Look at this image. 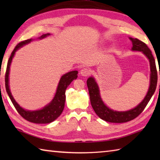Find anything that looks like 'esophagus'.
Segmentation results:
<instances>
[{"instance_id":"1","label":"esophagus","mask_w":160,"mask_h":160,"mask_svg":"<svg viewBox=\"0 0 160 160\" xmlns=\"http://www.w3.org/2000/svg\"><path fill=\"white\" fill-rule=\"evenodd\" d=\"M80 74L81 75L85 77L88 76V75L90 74V70L88 68H84L80 70Z\"/></svg>"}]
</instances>
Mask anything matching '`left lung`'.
<instances>
[{"label": "left lung", "instance_id": "8db88e82", "mask_svg": "<svg viewBox=\"0 0 160 160\" xmlns=\"http://www.w3.org/2000/svg\"><path fill=\"white\" fill-rule=\"evenodd\" d=\"M132 44V50L142 51L149 59L150 65V82L148 92L144 99L133 109L126 111V112H116L107 107L103 102L99 93V89L97 85L94 78L92 77L89 78L87 80L89 94H90V102L93 109L97 115L102 120L111 123H125L132 120L138 116L142 112L145 107L147 106L151 97H152L155 92L157 84H158V71L155 64V60L150 48L148 47L144 42L136 38L129 37ZM160 75V70H159Z\"/></svg>", "mask_w": 160, "mask_h": 160}]
</instances>
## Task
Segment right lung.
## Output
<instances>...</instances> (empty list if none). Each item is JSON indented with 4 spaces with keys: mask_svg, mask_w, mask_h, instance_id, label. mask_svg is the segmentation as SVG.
Wrapping results in <instances>:
<instances>
[{
    "mask_svg": "<svg viewBox=\"0 0 160 160\" xmlns=\"http://www.w3.org/2000/svg\"><path fill=\"white\" fill-rule=\"evenodd\" d=\"M50 34H45L42 35L41 37L38 38V39H41L43 38L47 37ZM32 39H27L25 41H22L18 44V45L15 47L14 50L10 55L9 60L8 61L6 72H5V89L8 96L11 100L12 103L14 105L16 110L18 111L22 117L26 119L27 121H29L32 123H49L52 122L54 120H56L59 116L61 114L62 112L64 109L65 106V101H66V90L68 87L70 85L73 80L76 79L78 78V71L77 70H73V71L68 72V73H66L61 77L59 81L57 90L55 96L49 104L47 106L44 107L43 109L37 111H28L24 109L19 105L15 100L12 96V94L10 92L9 88V72H10V66L11 64L13 56H14L15 51L18 50L19 48H21L25 44H29V42L32 41Z\"/></svg>",
    "mask_w": 160,
    "mask_h": 160,
    "instance_id": "add662e5",
    "label": "right lung"
}]
</instances>
